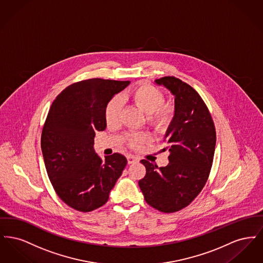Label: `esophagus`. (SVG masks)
Listing matches in <instances>:
<instances>
[{
	"mask_svg": "<svg viewBox=\"0 0 263 263\" xmlns=\"http://www.w3.org/2000/svg\"><path fill=\"white\" fill-rule=\"evenodd\" d=\"M127 161H128V163H129V164H131V163H134L138 162V161H139V159H138L137 157L133 156V155H129V156H127Z\"/></svg>",
	"mask_w": 263,
	"mask_h": 263,
	"instance_id": "esophagus-1",
	"label": "esophagus"
}]
</instances>
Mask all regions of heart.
<instances>
[{
    "label": "heart",
    "mask_w": 263,
    "mask_h": 263,
    "mask_svg": "<svg viewBox=\"0 0 263 263\" xmlns=\"http://www.w3.org/2000/svg\"><path fill=\"white\" fill-rule=\"evenodd\" d=\"M121 100H127L134 104L142 112L147 115L148 123L158 131L165 130L172 123L175 116V106L171 103L163 104L164 96L162 90L146 83H141L130 89ZM121 100L114 98L105 107V121L108 126H116L120 120ZM149 137L147 134L139 133L128 136V142L131 147L138 148L143 143L147 142Z\"/></svg>",
    "instance_id": "obj_1"
}]
</instances>
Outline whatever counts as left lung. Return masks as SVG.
Listing matches in <instances>:
<instances>
[{"label":"left lung","instance_id":"left-lung-1","mask_svg":"<svg viewBox=\"0 0 263 263\" xmlns=\"http://www.w3.org/2000/svg\"><path fill=\"white\" fill-rule=\"evenodd\" d=\"M174 96L175 116L163 141L170 163L158 167L147 160L139 186L146 202L163 213L188 206L204 187L212 166L216 131L211 114L198 92L175 77L155 81Z\"/></svg>","mask_w":263,"mask_h":263}]
</instances>
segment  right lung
<instances>
[{"mask_svg":"<svg viewBox=\"0 0 263 263\" xmlns=\"http://www.w3.org/2000/svg\"><path fill=\"white\" fill-rule=\"evenodd\" d=\"M129 81L89 79L63 89L52 102L41 134V151L51 184L73 209L89 212L104 205L127 160L96 154L97 131L106 128L105 107Z\"/></svg>","mask_w":263,"mask_h":263,"instance_id":"obj_1","label":"right lung"}]
</instances>
